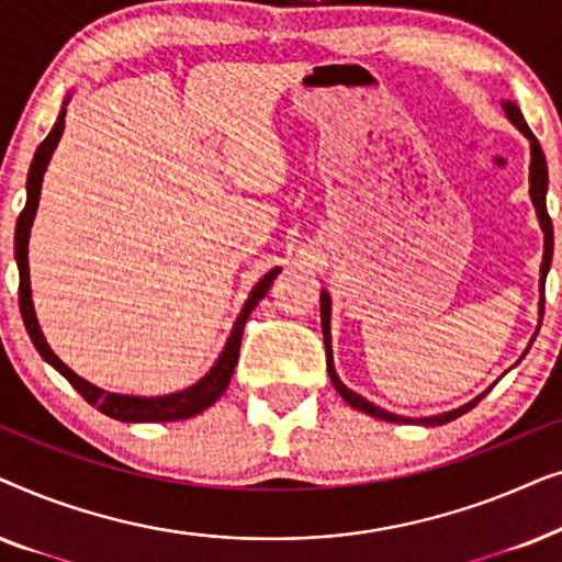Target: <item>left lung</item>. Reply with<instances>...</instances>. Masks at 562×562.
I'll use <instances>...</instances> for the list:
<instances>
[{
	"label": "left lung",
	"instance_id": "left-lung-1",
	"mask_svg": "<svg viewBox=\"0 0 562 562\" xmlns=\"http://www.w3.org/2000/svg\"><path fill=\"white\" fill-rule=\"evenodd\" d=\"M504 112L506 117H509L514 125H517L521 133L529 137V143H532V164H529V194H532V204L537 210V217H540V225H542V233H544V256H542V268H540V289H542V302H540V312H544V279H548V271H550V263H552V220L548 214V204H544V194H548V160H544V153L540 148V143H537V137L532 135V130L527 127L525 117H521L519 106L506 102L504 104ZM319 312H322V335H325V352H327V373H329V381L335 383L337 394H340L345 402H348L352 409L358 412H366L371 414L375 419H386V422H398V425H406V422H414V419H406V417H398V414H391V412H383L379 406H373L371 402H366L363 396H358L356 391H350L345 383L337 379L335 373V366H333V345H329V294L327 291H322L319 294ZM483 396V394H481ZM479 398H473V402H468L465 406H460V409H452V412H445V414H437V417H425L422 419V425H448V422L458 419L460 414L471 412L475 404L481 402Z\"/></svg>",
	"mask_w": 562,
	"mask_h": 562
}]
</instances>
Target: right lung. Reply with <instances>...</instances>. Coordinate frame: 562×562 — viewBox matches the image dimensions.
I'll return each instance as SVG.
<instances>
[{
  "label": "right lung",
  "instance_id": "right-lung-1",
  "mask_svg": "<svg viewBox=\"0 0 562 562\" xmlns=\"http://www.w3.org/2000/svg\"><path fill=\"white\" fill-rule=\"evenodd\" d=\"M64 114L66 110H60L56 125L48 133V137L37 145L33 164H30V173H27V202L25 210L20 212L18 217V227H14V258H18V268H20V312H22V322H25V329L33 340L35 350L48 360V363L56 368L58 373L66 375V381L79 391V394L87 398L89 404H94L99 412L106 414V417L120 419V422H176V419H189L194 414L204 412L206 406H212L217 398L225 394L229 379H233V371L237 366V356H240V340H243V329L245 322H248L250 312L256 310V304L268 294L271 283L279 273V268L268 271L263 279L256 283V289L250 291L248 302H245L240 317H237L233 333H229V340L222 350V356L217 358V363L212 366V371L204 375L202 381L189 386L187 391H179V394H168V396H156V398H145V396H122V394H110V391H102L97 386H91L89 381H83L76 375L71 368L64 366L58 360L56 352L48 348L45 337L37 327L35 319V310H33V299H30V271H27V237H30V227H33V217L37 210V199H41V183H43V173L48 168V160L56 150V145L60 140V133H64Z\"/></svg>",
  "mask_w": 562,
  "mask_h": 562
}]
</instances>
